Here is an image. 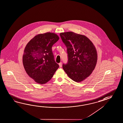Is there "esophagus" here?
I'll list each match as a JSON object with an SVG mask.
<instances>
[{"mask_svg":"<svg viewBox=\"0 0 123 123\" xmlns=\"http://www.w3.org/2000/svg\"><path fill=\"white\" fill-rule=\"evenodd\" d=\"M59 64L60 67V68H61V67H62V63L61 62V63H59Z\"/></svg>","mask_w":123,"mask_h":123,"instance_id":"esophagus-1","label":"esophagus"}]
</instances>
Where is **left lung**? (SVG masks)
I'll return each mask as SVG.
<instances>
[{
    "label": "left lung",
    "instance_id": "left-lung-1",
    "mask_svg": "<svg viewBox=\"0 0 123 123\" xmlns=\"http://www.w3.org/2000/svg\"><path fill=\"white\" fill-rule=\"evenodd\" d=\"M60 36L68 54V62L63 64V69L73 81H83L92 74L97 63L95 46L86 36L72 31L60 33Z\"/></svg>",
    "mask_w": 123,
    "mask_h": 123
}]
</instances>
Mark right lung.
Wrapping results in <instances>:
<instances>
[{"mask_svg": "<svg viewBox=\"0 0 123 123\" xmlns=\"http://www.w3.org/2000/svg\"><path fill=\"white\" fill-rule=\"evenodd\" d=\"M56 34L47 32L35 36L27 43L23 63L27 75L38 84L49 81L59 65L54 60L52 47L59 39Z\"/></svg>", "mask_w": 123, "mask_h": 123, "instance_id": "obj_1", "label": "right lung"}]
</instances>
